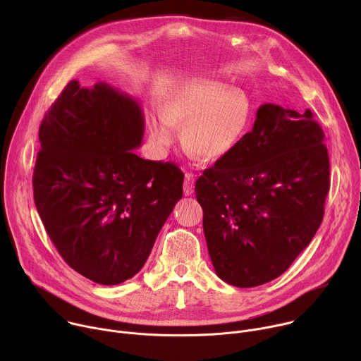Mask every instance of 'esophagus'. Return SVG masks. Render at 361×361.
<instances>
[{
    "label": "esophagus",
    "instance_id": "1",
    "mask_svg": "<svg viewBox=\"0 0 361 361\" xmlns=\"http://www.w3.org/2000/svg\"><path fill=\"white\" fill-rule=\"evenodd\" d=\"M194 174L192 173H185L184 176V194L191 195L194 192Z\"/></svg>",
    "mask_w": 361,
    "mask_h": 361
}]
</instances>
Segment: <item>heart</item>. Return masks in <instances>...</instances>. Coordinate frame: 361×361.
<instances>
[{
    "instance_id": "b5f03b06",
    "label": "heart",
    "mask_w": 361,
    "mask_h": 361,
    "mask_svg": "<svg viewBox=\"0 0 361 361\" xmlns=\"http://www.w3.org/2000/svg\"><path fill=\"white\" fill-rule=\"evenodd\" d=\"M251 123L247 94L210 78H194L177 87L163 102V114L149 118V135L160 152L178 138L205 161H219L241 144Z\"/></svg>"
}]
</instances>
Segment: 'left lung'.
Returning <instances> with one entry per match:
<instances>
[{"mask_svg": "<svg viewBox=\"0 0 361 361\" xmlns=\"http://www.w3.org/2000/svg\"><path fill=\"white\" fill-rule=\"evenodd\" d=\"M324 133L313 113L263 104L228 157L195 181L217 276L257 287L281 276L310 244L330 190Z\"/></svg>", "mask_w": 361, "mask_h": 361, "instance_id": "1", "label": "left lung"}]
</instances>
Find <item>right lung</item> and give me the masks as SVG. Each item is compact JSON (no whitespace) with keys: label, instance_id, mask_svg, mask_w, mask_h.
Returning a JSON list of instances; mask_svg holds the SVG:
<instances>
[{"label":"right lung","instance_id":"obj_1","mask_svg":"<svg viewBox=\"0 0 361 361\" xmlns=\"http://www.w3.org/2000/svg\"><path fill=\"white\" fill-rule=\"evenodd\" d=\"M144 135L138 102L106 82L73 80L39 126L34 201L66 263L114 286L145 264L183 197L184 174L134 152Z\"/></svg>","mask_w":361,"mask_h":361}]
</instances>
